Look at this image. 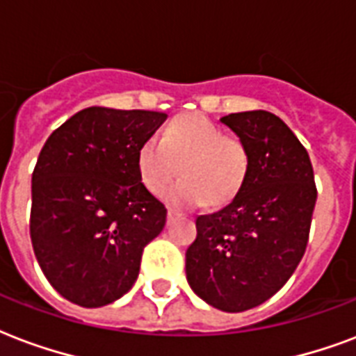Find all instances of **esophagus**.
Returning <instances> with one entry per match:
<instances>
[{"label": "esophagus", "mask_w": 356, "mask_h": 356, "mask_svg": "<svg viewBox=\"0 0 356 356\" xmlns=\"http://www.w3.org/2000/svg\"><path fill=\"white\" fill-rule=\"evenodd\" d=\"M175 217H176L175 209H169V211H167V221L172 222V221H175Z\"/></svg>", "instance_id": "esophagus-1"}]
</instances>
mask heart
I'll return each mask as SVG.
<instances>
[{
    "label": "heart",
    "mask_w": 356,
    "mask_h": 356,
    "mask_svg": "<svg viewBox=\"0 0 356 356\" xmlns=\"http://www.w3.org/2000/svg\"><path fill=\"white\" fill-rule=\"evenodd\" d=\"M184 176L169 193L176 208H195L206 200L225 204L243 187L250 154L243 140L227 135L204 115H184L147 139L137 150V172L154 195H163L178 175Z\"/></svg>",
    "instance_id": "heart-1"
}]
</instances>
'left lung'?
<instances>
[{"label": "left lung", "instance_id": "8db88e82", "mask_svg": "<svg viewBox=\"0 0 356 356\" xmlns=\"http://www.w3.org/2000/svg\"><path fill=\"white\" fill-rule=\"evenodd\" d=\"M250 154L239 193L216 213L197 217L186 252L187 282L225 312H243L277 293L299 266L318 189L307 148L269 111L221 118Z\"/></svg>", "mask_w": 356, "mask_h": 356}]
</instances>
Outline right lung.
<instances>
[{
    "mask_svg": "<svg viewBox=\"0 0 356 356\" xmlns=\"http://www.w3.org/2000/svg\"><path fill=\"white\" fill-rule=\"evenodd\" d=\"M156 111L87 107L44 143L31 178L29 234L44 277L79 307L134 286L143 250L167 221L140 181L137 150L165 122Z\"/></svg>",
    "mask_w": 356,
    "mask_h": 356,
    "instance_id": "add662e5",
    "label": "right lung"
}]
</instances>
